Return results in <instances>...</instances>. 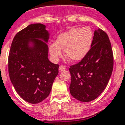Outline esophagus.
<instances>
[{"instance_id": "34e87169", "label": "esophagus", "mask_w": 125, "mask_h": 125, "mask_svg": "<svg viewBox=\"0 0 125 125\" xmlns=\"http://www.w3.org/2000/svg\"><path fill=\"white\" fill-rule=\"evenodd\" d=\"M67 69V68L64 67V66H63V65H61V66H60V67H59V72H62V71H65V70Z\"/></svg>"}]
</instances>
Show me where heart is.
I'll return each instance as SVG.
<instances>
[{
  "instance_id": "obj_1",
  "label": "heart",
  "mask_w": 125,
  "mask_h": 125,
  "mask_svg": "<svg viewBox=\"0 0 125 125\" xmlns=\"http://www.w3.org/2000/svg\"><path fill=\"white\" fill-rule=\"evenodd\" d=\"M93 32L89 27H74L60 33L55 42L49 45L48 50L54 61H58L64 48V54L71 61H81L90 50Z\"/></svg>"
}]
</instances>
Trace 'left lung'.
<instances>
[{"label":"left lung","instance_id":"8db88e82","mask_svg":"<svg viewBox=\"0 0 125 125\" xmlns=\"http://www.w3.org/2000/svg\"><path fill=\"white\" fill-rule=\"evenodd\" d=\"M113 64V52L108 36L103 30H95L91 48L87 55L69 68L71 95L83 102L98 98L109 81Z\"/></svg>","mask_w":125,"mask_h":125}]
</instances>
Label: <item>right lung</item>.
Wrapping results in <instances>:
<instances>
[{
	"instance_id": "right-lung-1",
	"label": "right lung",
	"mask_w": 125,
	"mask_h": 125,
	"mask_svg": "<svg viewBox=\"0 0 125 125\" xmlns=\"http://www.w3.org/2000/svg\"><path fill=\"white\" fill-rule=\"evenodd\" d=\"M48 39L46 26L34 23L19 31L11 44L8 60L10 79L17 94L29 103L45 100L58 74L59 65L48 58Z\"/></svg>"
}]
</instances>
